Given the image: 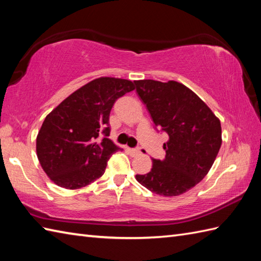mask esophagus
<instances>
[{"mask_svg": "<svg viewBox=\"0 0 261 261\" xmlns=\"http://www.w3.org/2000/svg\"><path fill=\"white\" fill-rule=\"evenodd\" d=\"M128 152H129L130 155H133V156H137L138 154L141 153V149H140V148H128Z\"/></svg>", "mask_w": 261, "mask_h": 261, "instance_id": "1", "label": "esophagus"}]
</instances>
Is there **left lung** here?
I'll return each instance as SVG.
<instances>
[{
	"label": "left lung",
	"instance_id": "8db88e82",
	"mask_svg": "<svg viewBox=\"0 0 261 261\" xmlns=\"http://www.w3.org/2000/svg\"><path fill=\"white\" fill-rule=\"evenodd\" d=\"M136 91L154 124L169 135L164 160L136 179L150 192L176 196L204 178L221 147V124L205 102L174 80H136Z\"/></svg>",
	"mask_w": 261,
	"mask_h": 261
}]
</instances>
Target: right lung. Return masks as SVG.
<instances>
[{
	"instance_id": "add662e5",
	"label": "right lung",
	"mask_w": 261,
	"mask_h": 261,
	"mask_svg": "<svg viewBox=\"0 0 261 261\" xmlns=\"http://www.w3.org/2000/svg\"><path fill=\"white\" fill-rule=\"evenodd\" d=\"M134 89L130 80L97 78L45 117L37 136V155L52 182L76 190L105 173L107 161L120 149L108 138L109 114L119 97Z\"/></svg>"
}]
</instances>
